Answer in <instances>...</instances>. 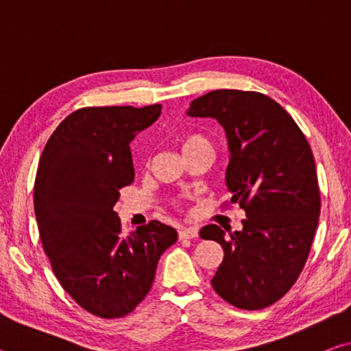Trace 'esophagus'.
<instances>
[{"label": "esophagus", "instance_id": "esophagus-1", "mask_svg": "<svg viewBox=\"0 0 351 351\" xmlns=\"http://www.w3.org/2000/svg\"><path fill=\"white\" fill-rule=\"evenodd\" d=\"M178 235H180V239H197L198 237V229L197 228H181L178 230Z\"/></svg>", "mask_w": 351, "mask_h": 351}]
</instances>
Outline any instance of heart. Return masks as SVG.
I'll list each match as a JSON object with an SVG mask.
<instances>
[{"label": "heart", "mask_w": 351, "mask_h": 351, "mask_svg": "<svg viewBox=\"0 0 351 351\" xmlns=\"http://www.w3.org/2000/svg\"><path fill=\"white\" fill-rule=\"evenodd\" d=\"M180 144H181V150L184 154H187L193 150H198V148H203V147L212 148L210 139L207 138L206 134L199 133V132L184 133L180 139Z\"/></svg>", "instance_id": "heart-1"}]
</instances>
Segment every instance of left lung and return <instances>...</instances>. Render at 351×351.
<instances>
[{
    "label": "left lung",
    "instance_id": "1",
    "mask_svg": "<svg viewBox=\"0 0 351 351\" xmlns=\"http://www.w3.org/2000/svg\"><path fill=\"white\" fill-rule=\"evenodd\" d=\"M187 114L215 117L226 130V184L230 203L246 212L240 232L201 229V239L224 251L212 287L230 305L263 310L295 283L313 245L320 192L311 147L289 112L257 91H210Z\"/></svg>",
    "mask_w": 351,
    "mask_h": 351
}]
</instances>
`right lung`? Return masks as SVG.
<instances>
[{"mask_svg": "<svg viewBox=\"0 0 351 351\" xmlns=\"http://www.w3.org/2000/svg\"><path fill=\"white\" fill-rule=\"evenodd\" d=\"M161 108L75 110L40 156L34 209L43 251L63 289L97 317L132 313L152 288L159 257L178 240L156 219L125 234L112 210L119 190L134 180L130 142Z\"/></svg>", "mask_w": 351, "mask_h": 351, "instance_id": "1", "label": "right lung"}]
</instances>
